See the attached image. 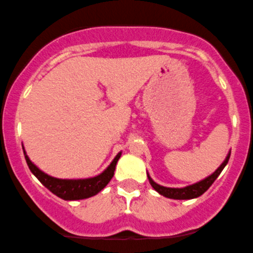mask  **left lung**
Returning <instances> with one entry per match:
<instances>
[{
  "mask_svg": "<svg viewBox=\"0 0 253 253\" xmlns=\"http://www.w3.org/2000/svg\"><path fill=\"white\" fill-rule=\"evenodd\" d=\"M229 157H230V151L228 152V155H227L226 160L222 162V165L216 169L215 171H213L211 175H209L208 177H205V179L201 180L199 182H196V184L186 186V187H181V188L165 187V186L156 184V182L150 177L149 174H148V179L150 181V185H151L152 187H154V190L157 191L161 196H165L167 197V198H171V199H193V198H197V197L202 196V194H203L205 191H207L208 188L213 184V181L217 179V176L220 175L221 171L223 170V168L226 167L227 163H228Z\"/></svg>",
  "mask_w": 253,
  "mask_h": 253,
  "instance_id": "obj_1",
  "label": "left lung"
}]
</instances>
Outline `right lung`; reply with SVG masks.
<instances>
[{
    "label": "right lung",
    "instance_id": "right-lung-1",
    "mask_svg": "<svg viewBox=\"0 0 253 253\" xmlns=\"http://www.w3.org/2000/svg\"><path fill=\"white\" fill-rule=\"evenodd\" d=\"M24 155L30 170L42 184L48 188L50 192L56 194L57 197H60L61 199H65V201H79V199L90 198V197L95 196L108 185V182L114 176L116 163L121 156V152L116 155L112 163L108 166V168L104 169L99 175L88 177V179H57V177L50 176L44 171H42L35 163L31 162V160L26 155L25 149Z\"/></svg>",
    "mask_w": 253,
    "mask_h": 253
}]
</instances>
